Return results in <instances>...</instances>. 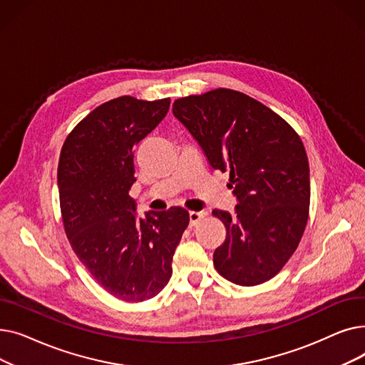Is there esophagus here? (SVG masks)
Wrapping results in <instances>:
<instances>
[{
    "label": "esophagus",
    "instance_id": "obj_1",
    "mask_svg": "<svg viewBox=\"0 0 365 365\" xmlns=\"http://www.w3.org/2000/svg\"><path fill=\"white\" fill-rule=\"evenodd\" d=\"M207 213L205 212H189V220L190 225H197Z\"/></svg>",
    "mask_w": 365,
    "mask_h": 365
}]
</instances>
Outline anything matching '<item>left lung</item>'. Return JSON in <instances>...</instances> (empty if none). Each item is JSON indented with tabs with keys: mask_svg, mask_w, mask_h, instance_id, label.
I'll return each instance as SVG.
<instances>
[{
	"mask_svg": "<svg viewBox=\"0 0 365 365\" xmlns=\"http://www.w3.org/2000/svg\"><path fill=\"white\" fill-rule=\"evenodd\" d=\"M215 170L229 173L235 213L213 210L226 227L213 263L227 281L252 287L274 278L302 240L311 182L293 127L244 93L216 88L173 103Z\"/></svg>",
	"mask_w": 365,
	"mask_h": 365,
	"instance_id": "obj_1",
	"label": "left lung"
}]
</instances>
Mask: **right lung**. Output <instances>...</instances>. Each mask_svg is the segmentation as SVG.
Here are the masks:
<instances>
[{
  "label": "right lung",
  "instance_id": "add662e5",
  "mask_svg": "<svg viewBox=\"0 0 365 365\" xmlns=\"http://www.w3.org/2000/svg\"><path fill=\"white\" fill-rule=\"evenodd\" d=\"M168 108V98L112 99L76 124L61 150L57 185L69 244L96 282L124 302H143L164 289L189 225L182 207L138 217L128 195L136 182L133 148Z\"/></svg>",
  "mask_w": 365,
  "mask_h": 365
}]
</instances>
